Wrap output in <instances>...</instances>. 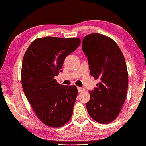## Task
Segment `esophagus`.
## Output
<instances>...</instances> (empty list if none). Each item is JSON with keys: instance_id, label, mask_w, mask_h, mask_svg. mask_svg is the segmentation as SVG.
<instances>
[{"instance_id": "esophagus-1", "label": "esophagus", "mask_w": 146, "mask_h": 146, "mask_svg": "<svg viewBox=\"0 0 146 146\" xmlns=\"http://www.w3.org/2000/svg\"><path fill=\"white\" fill-rule=\"evenodd\" d=\"M78 92H84V89H83V88L78 87Z\"/></svg>"}]
</instances>
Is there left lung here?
I'll list each match as a JSON object with an SVG mask.
<instances>
[{
  "label": "left lung",
  "mask_w": 146,
  "mask_h": 146,
  "mask_svg": "<svg viewBox=\"0 0 146 146\" xmlns=\"http://www.w3.org/2000/svg\"><path fill=\"white\" fill-rule=\"evenodd\" d=\"M82 49L91 76L100 81L90 91L86 109L96 122L108 123L119 115L126 98L129 76L124 56L112 39L98 33L86 36Z\"/></svg>",
  "instance_id": "8db88e82"
}]
</instances>
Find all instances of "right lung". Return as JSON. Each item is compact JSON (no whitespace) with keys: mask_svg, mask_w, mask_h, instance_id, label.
<instances>
[{"mask_svg":"<svg viewBox=\"0 0 146 146\" xmlns=\"http://www.w3.org/2000/svg\"><path fill=\"white\" fill-rule=\"evenodd\" d=\"M81 42L78 38L45 37L32 42L23 57L21 83L26 97L45 125L60 127L70 120L78 95L75 85H63L54 76L64 59Z\"/></svg>","mask_w":146,"mask_h":146,"instance_id":"1","label":"right lung"}]
</instances>
